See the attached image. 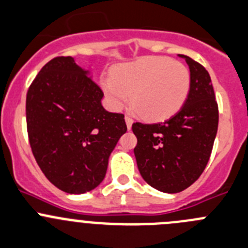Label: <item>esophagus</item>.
<instances>
[{
    "label": "esophagus",
    "mask_w": 248,
    "mask_h": 248,
    "mask_svg": "<svg viewBox=\"0 0 248 248\" xmlns=\"http://www.w3.org/2000/svg\"><path fill=\"white\" fill-rule=\"evenodd\" d=\"M133 122H134V120L131 119V118L129 117V115H125V123H126V126H128L129 130H130V129H131V125H133Z\"/></svg>",
    "instance_id": "esophagus-1"
}]
</instances>
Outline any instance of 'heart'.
Listing matches in <instances>:
<instances>
[{"label": "heart", "mask_w": 248, "mask_h": 248, "mask_svg": "<svg viewBox=\"0 0 248 248\" xmlns=\"http://www.w3.org/2000/svg\"><path fill=\"white\" fill-rule=\"evenodd\" d=\"M110 106L120 109L130 100L148 120H164L184 106L191 87L187 68L167 57H142L122 63L102 81Z\"/></svg>", "instance_id": "b5f03b06"}]
</instances>
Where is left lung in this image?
I'll return each mask as SVG.
<instances>
[{"mask_svg":"<svg viewBox=\"0 0 248 248\" xmlns=\"http://www.w3.org/2000/svg\"><path fill=\"white\" fill-rule=\"evenodd\" d=\"M191 87L178 113L164 123H134V148L143 180L162 192L176 193L200 178L211 157L218 130V103L211 77L203 65L187 56Z\"/></svg>","mask_w":248,"mask_h":248,"instance_id":"obj_1","label":"left lung"}]
</instances>
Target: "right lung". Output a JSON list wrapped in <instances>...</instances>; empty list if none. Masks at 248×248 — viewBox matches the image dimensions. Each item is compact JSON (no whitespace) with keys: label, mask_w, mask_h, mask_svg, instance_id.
<instances>
[{"label":"right lung","mask_w":248,"mask_h":248,"mask_svg":"<svg viewBox=\"0 0 248 248\" xmlns=\"http://www.w3.org/2000/svg\"><path fill=\"white\" fill-rule=\"evenodd\" d=\"M103 93L73 57L42 67L27 93V128L40 169L56 187L85 193L105 179L126 131L124 114L103 108Z\"/></svg>","instance_id":"right-lung-1"}]
</instances>
